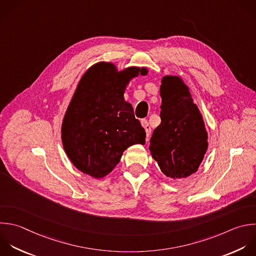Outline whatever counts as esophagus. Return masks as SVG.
Segmentation results:
<instances>
[{"instance_id":"1","label":"esophagus","mask_w":256,"mask_h":256,"mask_svg":"<svg viewBox=\"0 0 256 256\" xmlns=\"http://www.w3.org/2000/svg\"><path fill=\"white\" fill-rule=\"evenodd\" d=\"M141 124H142L143 128L145 129V132H146V136H147V137H149V135H150V133H151V127L149 126V123H148V121H147L146 119H143V120H141Z\"/></svg>"}]
</instances>
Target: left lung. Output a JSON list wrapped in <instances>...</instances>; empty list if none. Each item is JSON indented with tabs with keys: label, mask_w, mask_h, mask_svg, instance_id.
<instances>
[{
	"label": "left lung",
	"mask_w": 256,
	"mask_h": 256,
	"mask_svg": "<svg viewBox=\"0 0 256 256\" xmlns=\"http://www.w3.org/2000/svg\"><path fill=\"white\" fill-rule=\"evenodd\" d=\"M160 125L150 139L149 150L167 177L179 180L195 173L208 148L202 115L178 76L161 81Z\"/></svg>",
	"instance_id": "1"
}]
</instances>
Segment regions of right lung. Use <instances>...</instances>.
<instances>
[{
  "mask_svg": "<svg viewBox=\"0 0 256 256\" xmlns=\"http://www.w3.org/2000/svg\"><path fill=\"white\" fill-rule=\"evenodd\" d=\"M147 73L146 68L136 67L118 72L114 64L100 62L83 75L61 130L65 152L77 169L103 178L129 146L145 144V130L124 92L132 78Z\"/></svg>",
  "mask_w": 256,
  "mask_h": 256,
  "instance_id": "right-lung-1",
  "label": "right lung"
}]
</instances>
